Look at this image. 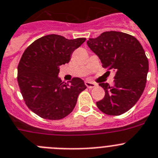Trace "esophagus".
<instances>
[{"instance_id": "esophagus-1", "label": "esophagus", "mask_w": 158, "mask_h": 158, "mask_svg": "<svg viewBox=\"0 0 158 158\" xmlns=\"http://www.w3.org/2000/svg\"><path fill=\"white\" fill-rule=\"evenodd\" d=\"M85 85L86 86V87L88 88H94L96 86H97V84L95 83V82H89V81H86L85 82Z\"/></svg>"}]
</instances>
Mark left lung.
Instances as JSON below:
<instances>
[{
    "instance_id": "8db88e82",
    "label": "left lung",
    "mask_w": 158,
    "mask_h": 158,
    "mask_svg": "<svg viewBox=\"0 0 158 158\" xmlns=\"http://www.w3.org/2000/svg\"><path fill=\"white\" fill-rule=\"evenodd\" d=\"M87 45L103 67L115 72L114 86L99 84L105 96L97 101V107L108 115L126 113L139 101L146 86L149 63L142 45L133 36L116 31L89 38Z\"/></svg>"
}]
</instances>
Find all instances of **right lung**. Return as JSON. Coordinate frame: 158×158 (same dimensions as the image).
<instances>
[{"instance_id":"right-lung-1","label":"right lung","mask_w":158,"mask_h":158,"mask_svg":"<svg viewBox=\"0 0 158 158\" xmlns=\"http://www.w3.org/2000/svg\"><path fill=\"white\" fill-rule=\"evenodd\" d=\"M86 38L68 40L51 34L39 38L26 49L18 65V83L27 107L49 120L72 112L79 94L86 88L80 78L69 82L58 78L59 66L69 63L73 51Z\"/></svg>"}]
</instances>
